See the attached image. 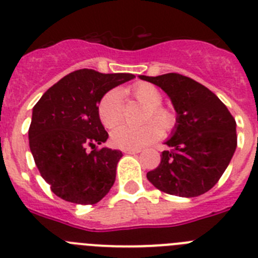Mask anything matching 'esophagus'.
Here are the masks:
<instances>
[{
    "instance_id": "esophagus-1",
    "label": "esophagus",
    "mask_w": 258,
    "mask_h": 258,
    "mask_svg": "<svg viewBox=\"0 0 258 258\" xmlns=\"http://www.w3.org/2000/svg\"><path fill=\"white\" fill-rule=\"evenodd\" d=\"M140 149H124V151H123V153H126V154H138V153H140Z\"/></svg>"
}]
</instances>
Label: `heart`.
<instances>
[{
  "label": "heart",
  "instance_id": "obj_1",
  "mask_svg": "<svg viewBox=\"0 0 258 258\" xmlns=\"http://www.w3.org/2000/svg\"><path fill=\"white\" fill-rule=\"evenodd\" d=\"M131 92L140 104L149 107L145 119H157L166 130L171 128L175 122V116L170 109L161 105L162 93L160 89L149 83H139L132 87ZM97 111L98 118L106 128H113L116 124H119L124 118L122 92L119 89H110L106 92L98 102ZM159 123L152 120L144 126L123 124L116 127L110 135L111 144L120 149H140L147 147L162 136L163 128Z\"/></svg>",
  "mask_w": 258,
  "mask_h": 258
}]
</instances>
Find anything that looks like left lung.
I'll return each instance as SVG.
<instances>
[{"label": "left lung", "mask_w": 258, "mask_h": 258, "mask_svg": "<svg viewBox=\"0 0 258 258\" xmlns=\"http://www.w3.org/2000/svg\"><path fill=\"white\" fill-rule=\"evenodd\" d=\"M166 92L175 107L176 126L160 165L147 174L160 191L196 197L212 189L236 149V122L210 89L176 73L140 75Z\"/></svg>", "instance_id": "8db88e82"}]
</instances>
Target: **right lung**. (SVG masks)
<instances>
[{
	"label": "right lung",
	"mask_w": 258,
	"mask_h": 258,
	"mask_svg": "<svg viewBox=\"0 0 258 258\" xmlns=\"http://www.w3.org/2000/svg\"><path fill=\"white\" fill-rule=\"evenodd\" d=\"M134 78L132 74L76 70L50 87L33 106L28 130L31 153L58 197L93 205L110 191L123 154L97 147L109 138L98 118V102L107 91Z\"/></svg>",
	"instance_id": "1"
}]
</instances>
